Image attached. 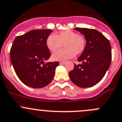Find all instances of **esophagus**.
<instances>
[{"label": "esophagus", "mask_w": 122, "mask_h": 122, "mask_svg": "<svg viewBox=\"0 0 122 122\" xmlns=\"http://www.w3.org/2000/svg\"><path fill=\"white\" fill-rule=\"evenodd\" d=\"M65 61H61V62L59 63V65H65Z\"/></svg>", "instance_id": "esophagus-1"}]
</instances>
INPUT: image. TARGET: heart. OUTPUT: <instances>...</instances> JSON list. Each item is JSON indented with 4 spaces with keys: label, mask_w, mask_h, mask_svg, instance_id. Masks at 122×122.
Instances as JSON below:
<instances>
[{
    "label": "heart",
    "mask_w": 122,
    "mask_h": 122,
    "mask_svg": "<svg viewBox=\"0 0 122 122\" xmlns=\"http://www.w3.org/2000/svg\"><path fill=\"white\" fill-rule=\"evenodd\" d=\"M46 46L52 52L59 51L64 45L65 49L53 53V61H63L80 55L86 48V40L83 36L70 30L61 31L57 35H49L46 39Z\"/></svg>",
    "instance_id": "obj_1"
}]
</instances>
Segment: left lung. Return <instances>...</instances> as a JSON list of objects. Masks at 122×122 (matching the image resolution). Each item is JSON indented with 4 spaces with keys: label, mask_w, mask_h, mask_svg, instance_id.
Wrapping results in <instances>:
<instances>
[{
    "label": "left lung",
    "mask_w": 122,
    "mask_h": 122,
    "mask_svg": "<svg viewBox=\"0 0 122 122\" xmlns=\"http://www.w3.org/2000/svg\"><path fill=\"white\" fill-rule=\"evenodd\" d=\"M85 36L86 48L74 69L69 73L70 80L81 88L90 87L98 83L109 69L112 61L111 45L109 40L95 29L76 27Z\"/></svg>",
    "instance_id": "left-lung-1"
}]
</instances>
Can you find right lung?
<instances>
[{"label": "right lung", "instance_id": "add662e5", "mask_svg": "<svg viewBox=\"0 0 122 122\" xmlns=\"http://www.w3.org/2000/svg\"><path fill=\"white\" fill-rule=\"evenodd\" d=\"M50 29L33 30L17 36L10 53L11 63L20 80L32 88H42L52 81L58 61L45 63L51 57L46 39Z\"/></svg>", "mask_w": 122, "mask_h": 122}]
</instances>
